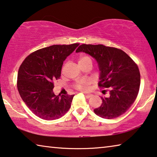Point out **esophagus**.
<instances>
[{
	"mask_svg": "<svg viewBox=\"0 0 157 157\" xmlns=\"http://www.w3.org/2000/svg\"><path fill=\"white\" fill-rule=\"evenodd\" d=\"M84 95L86 98H91L93 96L92 94H85Z\"/></svg>",
	"mask_w": 157,
	"mask_h": 157,
	"instance_id": "esophagus-1",
	"label": "esophagus"
}]
</instances>
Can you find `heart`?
Returning <instances> with one entry per match:
<instances>
[{
    "label": "heart",
    "instance_id": "obj_1",
    "mask_svg": "<svg viewBox=\"0 0 157 157\" xmlns=\"http://www.w3.org/2000/svg\"><path fill=\"white\" fill-rule=\"evenodd\" d=\"M78 62L79 66H80L82 68H83L85 66H91L92 67V59L89 55H79ZM63 70V68H62V71ZM91 84L89 79H82L76 81L75 83L73 84V87L77 90L81 91H87L89 89V85Z\"/></svg>",
    "mask_w": 157,
    "mask_h": 157
}]
</instances>
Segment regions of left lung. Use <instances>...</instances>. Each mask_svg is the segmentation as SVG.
Segmentation results:
<instances>
[{
  "label": "left lung",
  "mask_w": 157,
  "mask_h": 157,
  "mask_svg": "<svg viewBox=\"0 0 157 157\" xmlns=\"http://www.w3.org/2000/svg\"><path fill=\"white\" fill-rule=\"evenodd\" d=\"M84 52L98 63L100 71L98 86L107 97H101L102 103L94 113L102 118L112 119L123 115L136 99L140 75L139 67L127 53L116 48L104 45L82 44L76 52Z\"/></svg>",
  "instance_id": "1"
}]
</instances>
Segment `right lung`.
I'll list each match as a JSON object with an SVG mask.
<instances>
[{
    "mask_svg": "<svg viewBox=\"0 0 157 157\" xmlns=\"http://www.w3.org/2000/svg\"><path fill=\"white\" fill-rule=\"evenodd\" d=\"M78 44L53 45L29 55L18 71L17 89L21 98L36 116L56 120L67 112L74 95H55L54 82L59 79L63 61Z\"/></svg>",
    "mask_w": 157,
    "mask_h": 157,
    "instance_id": "obj_1",
    "label": "right lung"
}]
</instances>
